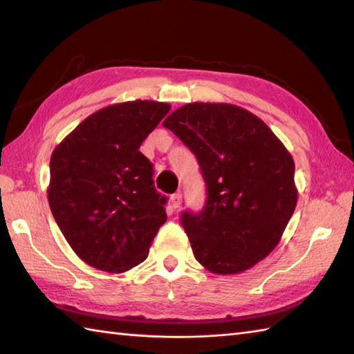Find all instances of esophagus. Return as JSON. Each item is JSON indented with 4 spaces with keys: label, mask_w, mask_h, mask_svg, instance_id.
<instances>
[{
    "label": "esophagus",
    "mask_w": 354,
    "mask_h": 354,
    "mask_svg": "<svg viewBox=\"0 0 354 354\" xmlns=\"http://www.w3.org/2000/svg\"><path fill=\"white\" fill-rule=\"evenodd\" d=\"M170 204H171V207L175 208V209L181 207V204H183V194L181 193L171 194V196H170Z\"/></svg>",
    "instance_id": "1"
}]
</instances>
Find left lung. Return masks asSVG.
I'll list each match as a JSON object with an SVG mask.
<instances>
[{"instance_id":"obj_1","label":"left lung","mask_w":354,"mask_h":354,"mask_svg":"<svg viewBox=\"0 0 354 354\" xmlns=\"http://www.w3.org/2000/svg\"><path fill=\"white\" fill-rule=\"evenodd\" d=\"M162 126L196 156L207 187L204 208L181 214L194 259L222 275L257 265L280 242L297 207L288 149L236 104H184Z\"/></svg>"}]
</instances>
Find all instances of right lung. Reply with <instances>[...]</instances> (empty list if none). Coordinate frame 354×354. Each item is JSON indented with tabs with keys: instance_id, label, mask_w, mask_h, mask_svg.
Wrapping results in <instances>:
<instances>
[{
	"instance_id": "obj_1",
	"label": "right lung",
	"mask_w": 354,
	"mask_h": 354,
	"mask_svg": "<svg viewBox=\"0 0 354 354\" xmlns=\"http://www.w3.org/2000/svg\"><path fill=\"white\" fill-rule=\"evenodd\" d=\"M170 104L135 100L85 118L53 150L48 204L73 251L89 266L126 272L147 259L167 219L141 142Z\"/></svg>"
}]
</instances>
